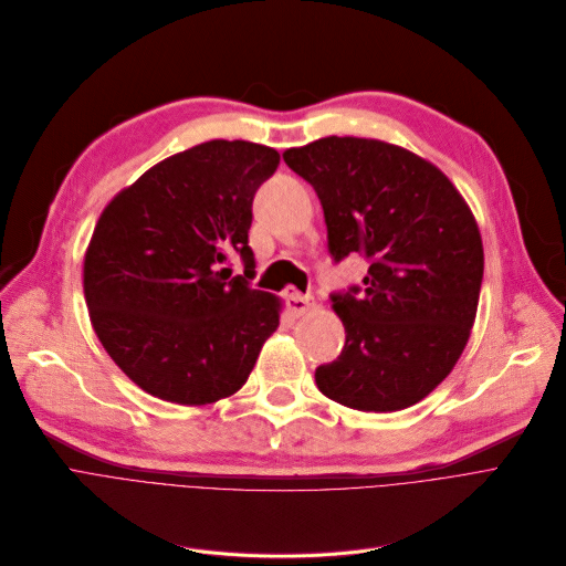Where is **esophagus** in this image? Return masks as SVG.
<instances>
[{
	"label": "esophagus",
	"mask_w": 566,
	"mask_h": 566,
	"mask_svg": "<svg viewBox=\"0 0 566 566\" xmlns=\"http://www.w3.org/2000/svg\"><path fill=\"white\" fill-rule=\"evenodd\" d=\"M286 310L291 312V316H305L310 310H314V297L312 295H303V293H297V291H293V289H289L286 291Z\"/></svg>",
	"instance_id": "1"
}]
</instances>
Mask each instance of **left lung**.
<instances>
[{
    "label": "left lung",
    "mask_w": 566,
    "mask_h": 566,
    "mask_svg": "<svg viewBox=\"0 0 566 566\" xmlns=\"http://www.w3.org/2000/svg\"><path fill=\"white\" fill-rule=\"evenodd\" d=\"M282 157L314 186L332 256L370 261L361 291L332 295L346 346L316 368L321 394L359 411L417 405L471 336L484 271L473 211L434 164L378 138L327 136Z\"/></svg>",
    "instance_id": "1"
}]
</instances>
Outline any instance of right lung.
<instances>
[{
    "label": "right lung",
    "mask_w": 566,
    "mask_h": 566,
    "mask_svg": "<svg viewBox=\"0 0 566 566\" xmlns=\"http://www.w3.org/2000/svg\"><path fill=\"white\" fill-rule=\"evenodd\" d=\"M280 164L250 140H207L113 198L84 256V295L108 357L149 396L200 407L237 394L277 329L282 300L252 289L256 188ZM237 251L243 276L220 270Z\"/></svg>",
    "instance_id": "right-lung-1"
}]
</instances>
